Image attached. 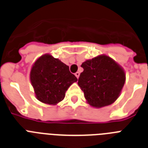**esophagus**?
<instances>
[{
    "mask_svg": "<svg viewBox=\"0 0 148 148\" xmlns=\"http://www.w3.org/2000/svg\"><path fill=\"white\" fill-rule=\"evenodd\" d=\"M75 76L77 77V78H79V76H80V73H79V72H76V73H75Z\"/></svg>",
    "mask_w": 148,
    "mask_h": 148,
    "instance_id": "34e87169",
    "label": "esophagus"
}]
</instances>
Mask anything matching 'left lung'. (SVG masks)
<instances>
[{
  "label": "left lung",
  "instance_id": "1",
  "mask_svg": "<svg viewBox=\"0 0 148 148\" xmlns=\"http://www.w3.org/2000/svg\"><path fill=\"white\" fill-rule=\"evenodd\" d=\"M81 67L77 84L89 104L100 108L116 101L125 84L123 69L106 55L86 60Z\"/></svg>",
  "mask_w": 148,
  "mask_h": 148
}]
</instances>
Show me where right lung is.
Masks as SVG:
<instances>
[{"label": "right lung", "mask_w": 148, "mask_h": 148, "mask_svg": "<svg viewBox=\"0 0 148 148\" xmlns=\"http://www.w3.org/2000/svg\"><path fill=\"white\" fill-rule=\"evenodd\" d=\"M30 80L39 101L55 105L63 100L68 87L77 79L65 64L51 55H45L32 66Z\"/></svg>", "instance_id": "add662e5"}]
</instances>
